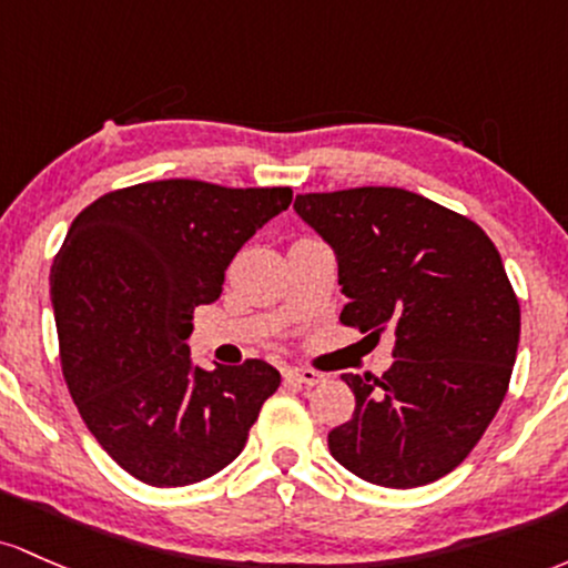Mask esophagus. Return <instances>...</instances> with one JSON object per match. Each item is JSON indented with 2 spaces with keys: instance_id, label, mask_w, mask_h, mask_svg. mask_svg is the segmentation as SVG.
I'll return each instance as SVG.
<instances>
[{
  "instance_id": "esophagus-1",
  "label": "esophagus",
  "mask_w": 568,
  "mask_h": 568,
  "mask_svg": "<svg viewBox=\"0 0 568 568\" xmlns=\"http://www.w3.org/2000/svg\"><path fill=\"white\" fill-rule=\"evenodd\" d=\"M286 378L297 381V384H305V386H316V384H322L324 375L316 373V369H308V367H290L286 369Z\"/></svg>"
}]
</instances>
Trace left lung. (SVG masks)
I'll list each match as a JSON object with an SVG mask.
<instances>
[{"mask_svg": "<svg viewBox=\"0 0 568 568\" xmlns=\"http://www.w3.org/2000/svg\"><path fill=\"white\" fill-rule=\"evenodd\" d=\"M295 212L333 246L341 322L394 335L381 378L343 375L356 407L329 454L384 488L439 480L494 422L518 354L520 305L494 241L403 187L305 193Z\"/></svg>", "mask_w": 568, "mask_h": 568, "instance_id": "obj_1", "label": "left lung"}]
</instances>
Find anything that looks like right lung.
I'll return each mask as SVG.
<instances>
[{"instance_id": "add662e5", "label": "right lung", "mask_w": 568, "mask_h": 568, "mask_svg": "<svg viewBox=\"0 0 568 568\" xmlns=\"http://www.w3.org/2000/svg\"><path fill=\"white\" fill-rule=\"evenodd\" d=\"M290 203V187L161 180L74 216L50 271L63 378L101 448L146 486L225 469L282 384L263 359L195 367L187 337L235 252Z\"/></svg>"}]
</instances>
